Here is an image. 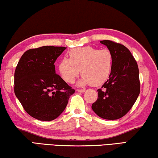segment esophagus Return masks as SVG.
<instances>
[{
	"mask_svg": "<svg viewBox=\"0 0 158 158\" xmlns=\"http://www.w3.org/2000/svg\"><path fill=\"white\" fill-rule=\"evenodd\" d=\"M77 92H80V93H82V92H85V89H77Z\"/></svg>",
	"mask_w": 158,
	"mask_h": 158,
	"instance_id": "34e87169",
	"label": "esophagus"
}]
</instances>
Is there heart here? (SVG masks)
Returning <instances> with one entry per match:
<instances>
[{
	"mask_svg": "<svg viewBox=\"0 0 158 158\" xmlns=\"http://www.w3.org/2000/svg\"><path fill=\"white\" fill-rule=\"evenodd\" d=\"M113 62L112 52L108 49L87 46L74 48L69 52V59L64 57L59 62V73L66 82L72 83L81 71L82 77L78 86L87 84L98 86L108 78Z\"/></svg>",
	"mask_w": 158,
	"mask_h": 158,
	"instance_id": "heart-1",
	"label": "heart"
}]
</instances>
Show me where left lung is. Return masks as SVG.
<instances>
[{
    "instance_id": "left-lung-1",
    "label": "left lung",
    "mask_w": 158,
    "mask_h": 158,
    "mask_svg": "<svg viewBox=\"0 0 158 158\" xmlns=\"http://www.w3.org/2000/svg\"><path fill=\"white\" fill-rule=\"evenodd\" d=\"M100 43L112 52L113 62L109 79L97 89L98 99L92 108L100 118L117 120L127 114L139 97V68L125 46L107 40Z\"/></svg>"
}]
</instances>
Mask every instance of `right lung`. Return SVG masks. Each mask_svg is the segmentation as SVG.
<instances>
[{
	"label": "right lung",
	"mask_w": 158,
	"mask_h": 158,
	"mask_svg": "<svg viewBox=\"0 0 158 158\" xmlns=\"http://www.w3.org/2000/svg\"><path fill=\"white\" fill-rule=\"evenodd\" d=\"M65 47L43 46L23 54L15 71V94L33 118L51 121L65 110L75 90L56 73L55 62Z\"/></svg>",
	"instance_id": "1"
}]
</instances>
